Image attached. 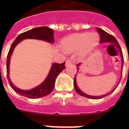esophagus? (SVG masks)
Returning a JSON list of instances; mask_svg holds the SVG:
<instances>
[{
    "instance_id": "1",
    "label": "esophagus",
    "mask_w": 129,
    "mask_h": 129,
    "mask_svg": "<svg viewBox=\"0 0 129 129\" xmlns=\"http://www.w3.org/2000/svg\"><path fill=\"white\" fill-rule=\"evenodd\" d=\"M72 63V61L70 60H67L66 61V66H68L69 65H70Z\"/></svg>"
}]
</instances>
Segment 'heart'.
<instances>
[{"instance_id":"b5f03b06","label":"heart","mask_w":129,"mask_h":129,"mask_svg":"<svg viewBox=\"0 0 129 129\" xmlns=\"http://www.w3.org/2000/svg\"><path fill=\"white\" fill-rule=\"evenodd\" d=\"M99 41L96 33H74L65 37L61 41L63 49L66 53L77 52L80 55H86L92 51Z\"/></svg>"}]
</instances>
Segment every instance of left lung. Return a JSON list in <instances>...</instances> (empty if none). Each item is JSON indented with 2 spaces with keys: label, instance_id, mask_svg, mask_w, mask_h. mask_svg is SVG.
<instances>
[{
  "label": "left lung",
  "instance_id": "obj_1",
  "mask_svg": "<svg viewBox=\"0 0 129 129\" xmlns=\"http://www.w3.org/2000/svg\"><path fill=\"white\" fill-rule=\"evenodd\" d=\"M97 29V31H98V33H99V35L100 36V43H114V45L116 47V48L118 49V51L120 53V57H121V59H122V66H121V68L122 69L123 68V63H124V60H123V55H122V50H121V49H120V47L118 44V41H116V38L114 37H113L112 35H110L109 33H106V31H104V30H102V29H100V28H96ZM81 65V63H79L78 64H77V70H79V67ZM121 74H122V71H121ZM120 80L118 82V84L116 85V87L112 90V91H110V92H108L107 94H104V95H101V96H91V95H88V94H86L84 92H83L82 90L79 88V87L78 86V84H77L76 82V75L75 76L74 80V88L76 92L78 94L81 95V96H84V97H86V98H90V99H98V98H104L105 96H108L109 94H110L112 92H114V90H115L116 88V87L118 86V84L120 82Z\"/></svg>",
  "mask_w": 129,
  "mask_h": 129
}]
</instances>
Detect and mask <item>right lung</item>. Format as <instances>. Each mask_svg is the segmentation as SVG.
Masks as SVG:
<instances>
[{"mask_svg": "<svg viewBox=\"0 0 129 129\" xmlns=\"http://www.w3.org/2000/svg\"><path fill=\"white\" fill-rule=\"evenodd\" d=\"M53 33H54V31L47 27H37V28H34V29H32L20 34L16 38L13 44L11 45V48H10V50H9L8 55H7V78H8L9 84L11 86V88L19 95L29 98H39L48 95L52 92L54 88L55 82L57 76H58V74H59V73L61 72L63 70L66 68L65 62L61 63V64H59L57 63H52V66H51V68L48 75L47 76L46 78L45 79L44 81L35 88L27 90H22L21 88H19L17 86H15L11 82V78H10L9 73H10L11 57L13 55V51L15 49V47L17 46L21 41L27 39L41 40V41H44L45 42L52 44L54 42Z\"/></svg>", "mask_w": 129, "mask_h": 129, "instance_id": "add662e5", "label": "right lung"}]
</instances>
